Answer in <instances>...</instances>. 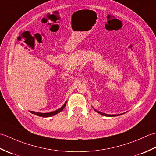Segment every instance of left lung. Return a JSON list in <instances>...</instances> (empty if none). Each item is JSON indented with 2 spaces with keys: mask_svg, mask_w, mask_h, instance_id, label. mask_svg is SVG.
<instances>
[{
  "mask_svg": "<svg viewBox=\"0 0 156 156\" xmlns=\"http://www.w3.org/2000/svg\"><path fill=\"white\" fill-rule=\"evenodd\" d=\"M94 111H97V112H98V113L101 114V115H104V116H107V117H116V116L121 115V114H118V115H108V114H105V113H103V112H100V111L96 110V109H94Z\"/></svg>",
  "mask_w": 156,
  "mask_h": 156,
  "instance_id": "left-lung-1",
  "label": "left lung"
}]
</instances>
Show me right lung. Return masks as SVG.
Listing matches in <instances>:
<instances>
[{
    "label": "right lung",
    "mask_w": 156,
    "mask_h": 156,
    "mask_svg": "<svg viewBox=\"0 0 156 156\" xmlns=\"http://www.w3.org/2000/svg\"><path fill=\"white\" fill-rule=\"evenodd\" d=\"M66 105V102L64 104V105L62 106L61 108H59L58 110H56L55 111H52L50 112H47V113H41V112H35V111H30L32 114H34L37 116H39V117H51V116H54L56 114L62 111H63V109L64 108L65 106Z\"/></svg>",
    "instance_id": "right-lung-1"
}]
</instances>
